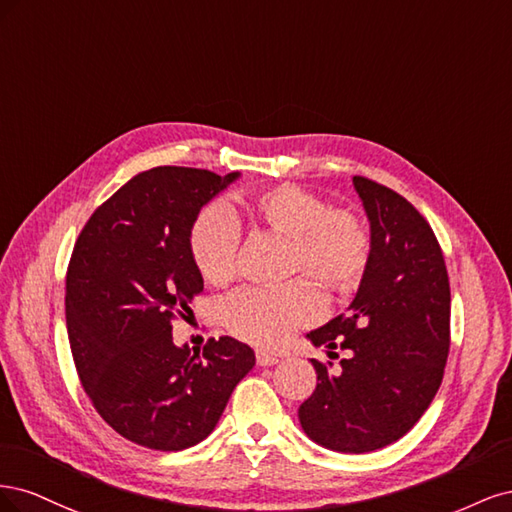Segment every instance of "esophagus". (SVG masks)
<instances>
[{"label": "esophagus", "instance_id": "1", "mask_svg": "<svg viewBox=\"0 0 512 512\" xmlns=\"http://www.w3.org/2000/svg\"><path fill=\"white\" fill-rule=\"evenodd\" d=\"M277 361H280V356L277 354H273V352H269V350H256V363L258 365H262V367H271V365H275Z\"/></svg>", "mask_w": 512, "mask_h": 512}]
</instances>
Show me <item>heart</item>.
<instances>
[{"mask_svg": "<svg viewBox=\"0 0 512 512\" xmlns=\"http://www.w3.org/2000/svg\"><path fill=\"white\" fill-rule=\"evenodd\" d=\"M284 239V275H305L329 294L361 286L371 260V232L359 213L331 207L299 185H273L239 198L235 220ZM232 215L209 205L190 228V252L200 277L228 286L235 277L239 226ZM320 312L316 288L303 277L275 288H245L224 303V327L243 342L277 348Z\"/></svg>", "mask_w": 512, "mask_h": 512, "instance_id": "heart-1", "label": "heart"}]
</instances>
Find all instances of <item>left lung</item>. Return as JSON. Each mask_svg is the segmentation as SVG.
Here are the masks:
<instances>
[{
    "label": "left lung",
    "instance_id": "left-lung-1",
    "mask_svg": "<svg viewBox=\"0 0 512 512\" xmlns=\"http://www.w3.org/2000/svg\"><path fill=\"white\" fill-rule=\"evenodd\" d=\"M352 181L371 224V260L348 312L307 335L348 359L335 371L312 359L318 384L299 421L331 451L369 453L406 436L440 389L451 286L442 247L412 203L374 179Z\"/></svg>",
    "mask_w": 512,
    "mask_h": 512
}]
</instances>
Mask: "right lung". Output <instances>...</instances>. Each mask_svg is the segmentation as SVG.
<instances>
[{
    "instance_id": "add662e5",
    "label": "right lung",
    "mask_w": 512,
    "mask_h": 512,
    "mask_svg": "<svg viewBox=\"0 0 512 512\" xmlns=\"http://www.w3.org/2000/svg\"><path fill=\"white\" fill-rule=\"evenodd\" d=\"M239 173L158 166L91 213L66 273L72 359L96 412L119 436L153 451L205 440L232 389L256 363L228 335L200 350L173 344V322L203 294L190 252L200 207Z\"/></svg>"
}]
</instances>
